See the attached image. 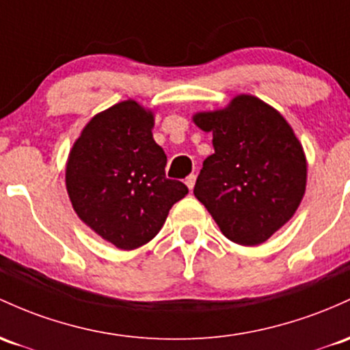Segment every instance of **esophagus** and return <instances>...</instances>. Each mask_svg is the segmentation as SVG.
I'll return each instance as SVG.
<instances>
[{"label":"esophagus","instance_id":"esophagus-1","mask_svg":"<svg viewBox=\"0 0 350 350\" xmlns=\"http://www.w3.org/2000/svg\"><path fill=\"white\" fill-rule=\"evenodd\" d=\"M194 184H196V174L187 176V178H186V186L189 187V191L194 189Z\"/></svg>","mask_w":350,"mask_h":350}]
</instances>
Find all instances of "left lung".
<instances>
[{"instance_id": "obj_1", "label": "left lung", "mask_w": 350, "mask_h": 350, "mask_svg": "<svg viewBox=\"0 0 350 350\" xmlns=\"http://www.w3.org/2000/svg\"><path fill=\"white\" fill-rule=\"evenodd\" d=\"M193 121L213 133L194 196L232 243L257 245L282 228L306 193L304 149L279 111L251 94L224 109L196 113Z\"/></svg>"}]
</instances>
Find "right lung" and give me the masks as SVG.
Here are the masks:
<instances>
[{"mask_svg":"<svg viewBox=\"0 0 350 350\" xmlns=\"http://www.w3.org/2000/svg\"><path fill=\"white\" fill-rule=\"evenodd\" d=\"M154 114L128 99L96 114L72 144L66 189L88 228L118 249L152 239L169 209L187 194L167 179V157L152 137Z\"/></svg>","mask_w":350,"mask_h":350,"instance_id":"obj_1","label":"right lung"}]
</instances>
